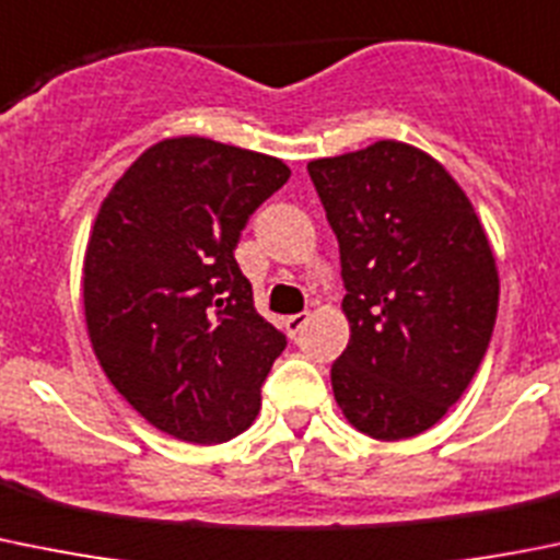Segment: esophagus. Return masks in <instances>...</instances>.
Here are the masks:
<instances>
[{
  "label": "esophagus",
  "mask_w": 560,
  "mask_h": 560,
  "mask_svg": "<svg viewBox=\"0 0 560 560\" xmlns=\"http://www.w3.org/2000/svg\"><path fill=\"white\" fill-rule=\"evenodd\" d=\"M306 323H308V314H306V312H301V314H290V317L284 319L287 336H290V339H295V336L301 334L303 325H306Z\"/></svg>",
  "instance_id": "34e87169"
}]
</instances>
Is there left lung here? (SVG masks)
<instances>
[{"instance_id":"left-lung-1","label":"left lung","mask_w":560,"mask_h":560,"mask_svg":"<svg viewBox=\"0 0 560 560\" xmlns=\"http://www.w3.org/2000/svg\"><path fill=\"white\" fill-rule=\"evenodd\" d=\"M308 177L347 290L336 401L374 441L421 435L465 394L490 347L501 284L485 226L432 155L394 139L312 161Z\"/></svg>"}]
</instances>
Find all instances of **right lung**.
I'll list each match as a JSON object with an SVG mask.
<instances>
[{"instance_id":"obj_1","label":"right lung","mask_w":560,"mask_h":560,"mask_svg":"<svg viewBox=\"0 0 560 560\" xmlns=\"http://www.w3.org/2000/svg\"><path fill=\"white\" fill-rule=\"evenodd\" d=\"M290 180L270 155L202 136L144 150L97 210L84 317L114 388L155 430L199 446L246 432L287 336L254 308L235 248Z\"/></svg>"}]
</instances>
